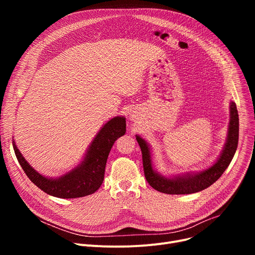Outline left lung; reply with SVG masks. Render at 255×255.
<instances>
[{
    "instance_id": "1",
    "label": "left lung",
    "mask_w": 255,
    "mask_h": 255,
    "mask_svg": "<svg viewBox=\"0 0 255 255\" xmlns=\"http://www.w3.org/2000/svg\"><path fill=\"white\" fill-rule=\"evenodd\" d=\"M136 140L142 154L144 177L154 189L166 194H190L202 191L222 176L236 153L239 141V115L236 103H231V121L224 149L217 161L204 171L193 175L187 173L182 177H162L153 169L149 145L138 135H136Z\"/></svg>"
}]
</instances>
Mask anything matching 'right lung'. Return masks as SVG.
<instances>
[{"label": "right lung", "mask_w": 255, "mask_h": 255, "mask_svg": "<svg viewBox=\"0 0 255 255\" xmlns=\"http://www.w3.org/2000/svg\"><path fill=\"white\" fill-rule=\"evenodd\" d=\"M126 120L116 117L109 121L92 141L82 163L59 179H48L40 175L25 161L13 141L16 158L25 175L45 193L60 198H76L90 195L100 188L104 180L107 157L115 141L125 134Z\"/></svg>", "instance_id": "right-lung-1"}]
</instances>
